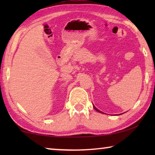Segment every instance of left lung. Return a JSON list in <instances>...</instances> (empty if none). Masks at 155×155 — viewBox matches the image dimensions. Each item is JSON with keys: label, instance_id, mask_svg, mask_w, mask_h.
<instances>
[{"label": "left lung", "instance_id": "8db88e82", "mask_svg": "<svg viewBox=\"0 0 155 155\" xmlns=\"http://www.w3.org/2000/svg\"><path fill=\"white\" fill-rule=\"evenodd\" d=\"M94 109H95V110H96V111H98V112H100V113H102V114H103V112H102V111H99V110H98V109H97V108H96V107L95 106H94ZM120 115H121V114H120Z\"/></svg>", "mask_w": 155, "mask_h": 155}]
</instances>
